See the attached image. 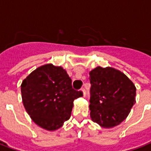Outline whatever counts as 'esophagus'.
<instances>
[{"mask_svg": "<svg viewBox=\"0 0 151 151\" xmlns=\"http://www.w3.org/2000/svg\"><path fill=\"white\" fill-rule=\"evenodd\" d=\"M81 91L82 92V95H83V96H85V95H86V91H85V89H84V88H82V90H81Z\"/></svg>", "mask_w": 151, "mask_h": 151, "instance_id": "obj_1", "label": "esophagus"}]
</instances>
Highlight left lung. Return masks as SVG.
<instances>
[{"label":"left lung","mask_w":151,"mask_h":151,"mask_svg":"<svg viewBox=\"0 0 151 151\" xmlns=\"http://www.w3.org/2000/svg\"><path fill=\"white\" fill-rule=\"evenodd\" d=\"M91 120L103 128L120 124L136 103V87L120 70L100 66L90 72Z\"/></svg>","instance_id":"8db88e82"}]
</instances>
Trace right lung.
Here are the masks:
<instances>
[{"instance_id": "right-lung-1", "label": "right lung", "mask_w": 151, "mask_h": 151, "mask_svg": "<svg viewBox=\"0 0 151 151\" xmlns=\"http://www.w3.org/2000/svg\"><path fill=\"white\" fill-rule=\"evenodd\" d=\"M22 103L32 120L54 131L71 116L73 100L82 91L72 87V80L60 66L47 64L31 72L21 85Z\"/></svg>"}]
</instances>
